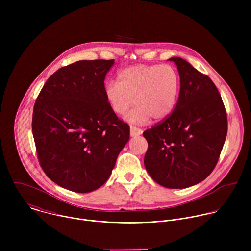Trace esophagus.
<instances>
[{
  "label": "esophagus",
  "mask_w": 251,
  "mask_h": 251,
  "mask_svg": "<svg viewBox=\"0 0 251 251\" xmlns=\"http://www.w3.org/2000/svg\"><path fill=\"white\" fill-rule=\"evenodd\" d=\"M142 129L136 127V126H130V135L132 137H135V136H139L142 134Z\"/></svg>",
  "instance_id": "1"
}]
</instances>
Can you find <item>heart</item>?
Returning <instances> with one entry per match:
<instances>
[{
  "label": "heart",
  "mask_w": 251,
  "mask_h": 251,
  "mask_svg": "<svg viewBox=\"0 0 251 251\" xmlns=\"http://www.w3.org/2000/svg\"><path fill=\"white\" fill-rule=\"evenodd\" d=\"M178 91L180 76L170 64L127 66L117 73V81L104 85L106 102L116 115H123L134 98L136 105L125 119L135 124H145L152 117L157 121L167 118L175 108Z\"/></svg>",
  "instance_id": "b5f03b06"
}]
</instances>
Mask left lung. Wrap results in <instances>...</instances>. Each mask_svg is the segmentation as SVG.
I'll list each match as a JSON object with an SVG mask.
<instances>
[{"instance_id":"8db88e82","label":"left lung","mask_w":251,"mask_h":251,"mask_svg":"<svg viewBox=\"0 0 251 251\" xmlns=\"http://www.w3.org/2000/svg\"><path fill=\"white\" fill-rule=\"evenodd\" d=\"M181 79L173 112L143 133L144 164L153 180L168 189L197 185L217 166L227 134V116L217 86L181 57H172Z\"/></svg>"}]
</instances>
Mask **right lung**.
<instances>
[{
    "instance_id": "obj_1",
    "label": "right lung",
    "mask_w": 251,
    "mask_h": 251,
    "mask_svg": "<svg viewBox=\"0 0 251 251\" xmlns=\"http://www.w3.org/2000/svg\"><path fill=\"white\" fill-rule=\"evenodd\" d=\"M114 59L79 60L47 80L35 100L31 129L40 165L75 193L100 188L129 140L130 128L109 108L104 79Z\"/></svg>"
}]
</instances>
